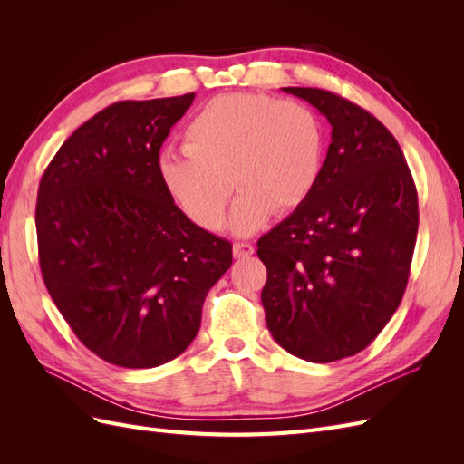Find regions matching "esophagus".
<instances>
[{"instance_id":"esophagus-1","label":"esophagus","mask_w":464,"mask_h":464,"mask_svg":"<svg viewBox=\"0 0 464 464\" xmlns=\"http://www.w3.org/2000/svg\"><path fill=\"white\" fill-rule=\"evenodd\" d=\"M254 246L247 244V242H236L234 244V257L236 259H246L249 256H254Z\"/></svg>"}]
</instances>
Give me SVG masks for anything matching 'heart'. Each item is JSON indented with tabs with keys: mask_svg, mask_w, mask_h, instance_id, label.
<instances>
[{
	"mask_svg": "<svg viewBox=\"0 0 464 464\" xmlns=\"http://www.w3.org/2000/svg\"><path fill=\"white\" fill-rule=\"evenodd\" d=\"M184 152L166 150L162 186L205 230L227 220L231 181L240 188L232 227L249 234L276 213L298 208L315 188L323 135L314 111L259 92L215 96L184 130Z\"/></svg>",
	"mask_w": 464,
	"mask_h": 464,
	"instance_id": "1",
	"label": "heart"
}]
</instances>
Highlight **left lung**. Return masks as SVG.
<instances>
[{
    "label": "left lung",
    "instance_id": "8db88e82",
    "mask_svg": "<svg viewBox=\"0 0 464 464\" xmlns=\"http://www.w3.org/2000/svg\"><path fill=\"white\" fill-rule=\"evenodd\" d=\"M331 123L315 188L259 237L265 321L286 353L327 363L373 343L397 312L418 234V193L397 139L331 91L285 87Z\"/></svg>",
    "mask_w": 464,
    "mask_h": 464
}]
</instances>
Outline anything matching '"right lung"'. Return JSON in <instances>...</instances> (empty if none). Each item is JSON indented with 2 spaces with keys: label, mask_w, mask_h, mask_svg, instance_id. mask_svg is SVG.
Returning <instances> with one entry per match:
<instances>
[{
  "label": "right lung",
  "mask_w": 464,
  "mask_h": 464,
  "mask_svg": "<svg viewBox=\"0 0 464 464\" xmlns=\"http://www.w3.org/2000/svg\"><path fill=\"white\" fill-rule=\"evenodd\" d=\"M193 98L110 104L60 147L38 186L44 285L77 339L120 368L184 353L232 265V244L181 213L159 174L164 139Z\"/></svg>",
  "instance_id": "right-lung-1"
}]
</instances>
